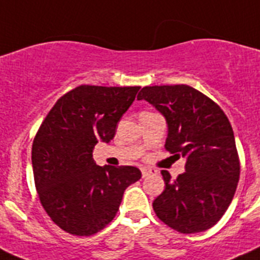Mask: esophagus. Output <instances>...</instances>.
<instances>
[{"label":"esophagus","instance_id":"34e87169","mask_svg":"<svg viewBox=\"0 0 260 260\" xmlns=\"http://www.w3.org/2000/svg\"><path fill=\"white\" fill-rule=\"evenodd\" d=\"M141 172H142V177H146L149 176V175L156 174L155 170H153V168H147V167H142Z\"/></svg>","mask_w":260,"mask_h":260}]
</instances>
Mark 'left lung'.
Wrapping results in <instances>:
<instances>
[{"label":"left lung","mask_w":260,"mask_h":260,"mask_svg":"<svg viewBox=\"0 0 260 260\" xmlns=\"http://www.w3.org/2000/svg\"><path fill=\"white\" fill-rule=\"evenodd\" d=\"M153 105L168 127L165 147L185 158V172L172 180L162 171L166 188L153 209L180 233H198L220 220L233 200L240 160L232 125L212 100L189 85L145 86L137 95Z\"/></svg>","instance_id":"left-lung-1"}]
</instances>
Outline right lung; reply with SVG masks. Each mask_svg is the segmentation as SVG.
Returning <instances> with one entry per match:
<instances>
[{"instance_id": "obj_1", "label": "right lung", "mask_w": 260, "mask_h": 260, "mask_svg": "<svg viewBox=\"0 0 260 260\" xmlns=\"http://www.w3.org/2000/svg\"><path fill=\"white\" fill-rule=\"evenodd\" d=\"M140 86L80 85L49 111L32 145L40 202L50 219L75 236H90L115 217L124 190L141 179L132 166H97L93 149L110 142Z\"/></svg>"}]
</instances>
